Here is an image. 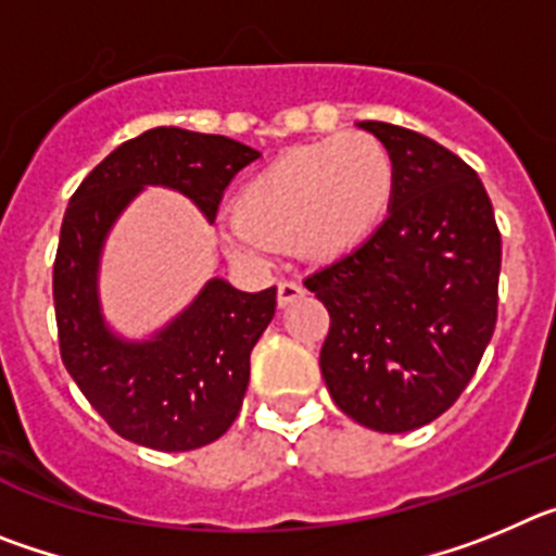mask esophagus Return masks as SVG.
<instances>
[{
    "label": "esophagus",
    "mask_w": 556,
    "mask_h": 556,
    "mask_svg": "<svg viewBox=\"0 0 556 556\" xmlns=\"http://www.w3.org/2000/svg\"><path fill=\"white\" fill-rule=\"evenodd\" d=\"M306 292L301 281H281L278 283V306H289L292 301H298L301 294Z\"/></svg>",
    "instance_id": "1"
}]
</instances>
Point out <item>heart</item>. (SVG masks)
Listing matches in <instances>:
<instances>
[{
	"label": "heart",
	"instance_id": "obj_1",
	"mask_svg": "<svg viewBox=\"0 0 556 556\" xmlns=\"http://www.w3.org/2000/svg\"><path fill=\"white\" fill-rule=\"evenodd\" d=\"M395 198V161L376 136L345 132L292 147L253 172L219 225L225 253L262 267L275 248L339 262L370 242Z\"/></svg>",
	"mask_w": 556,
	"mask_h": 556
}]
</instances>
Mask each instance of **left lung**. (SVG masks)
Masks as SVG:
<instances>
[{
    "label": "left lung",
    "instance_id": "obj_1",
    "mask_svg": "<svg viewBox=\"0 0 556 556\" xmlns=\"http://www.w3.org/2000/svg\"><path fill=\"white\" fill-rule=\"evenodd\" d=\"M395 161L390 217L365 248L308 275L331 314L320 370L333 404L384 434L454 406L498 317L501 233L479 175L406 127L362 122Z\"/></svg>",
    "mask_w": 556,
    "mask_h": 556
}]
</instances>
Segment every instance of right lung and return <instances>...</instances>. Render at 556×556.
Masks as SVG:
<instances>
[{"label":"right lung","mask_w":556,"mask_h":556,"mask_svg":"<svg viewBox=\"0 0 556 556\" xmlns=\"http://www.w3.org/2000/svg\"><path fill=\"white\" fill-rule=\"evenodd\" d=\"M258 155L225 136L152 127L116 147L68 200L52 273L61 358L88 404L130 443L175 454L230 429L248 392L250 351L275 314V287L250 294L211 278L164 331L127 342L100 314L102 242L144 186L180 191L214 223L236 172Z\"/></svg>","instance_id":"add662e5"}]
</instances>
